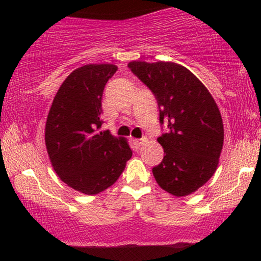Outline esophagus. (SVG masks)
<instances>
[{"instance_id":"esophagus-1","label":"esophagus","mask_w":261,"mask_h":261,"mask_svg":"<svg viewBox=\"0 0 261 261\" xmlns=\"http://www.w3.org/2000/svg\"><path fill=\"white\" fill-rule=\"evenodd\" d=\"M147 142V139H146V137H143V139H140V140H136V143L139 146H142V145H145V143Z\"/></svg>"}]
</instances>
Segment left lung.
Returning <instances> with one entry per match:
<instances>
[{"label":"left lung","instance_id":"left-lung-1","mask_svg":"<svg viewBox=\"0 0 261 261\" xmlns=\"http://www.w3.org/2000/svg\"><path fill=\"white\" fill-rule=\"evenodd\" d=\"M128 68L151 89L167 133L157 141L166 155L152 169L157 184L174 196L195 193L216 172L223 122L216 101L193 72L175 62L131 61Z\"/></svg>","mask_w":261,"mask_h":261}]
</instances>
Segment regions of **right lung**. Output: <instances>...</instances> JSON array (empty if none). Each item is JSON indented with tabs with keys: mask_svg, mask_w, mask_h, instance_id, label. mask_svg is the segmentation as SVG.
<instances>
[{
	"mask_svg": "<svg viewBox=\"0 0 261 261\" xmlns=\"http://www.w3.org/2000/svg\"><path fill=\"white\" fill-rule=\"evenodd\" d=\"M116 70L112 64H89L72 71L60 86L45 124L54 170L86 195L112 187L133 155L126 139L99 131L104 87Z\"/></svg>",
	"mask_w": 261,
	"mask_h": 261,
	"instance_id": "right-lung-1",
	"label": "right lung"
}]
</instances>
